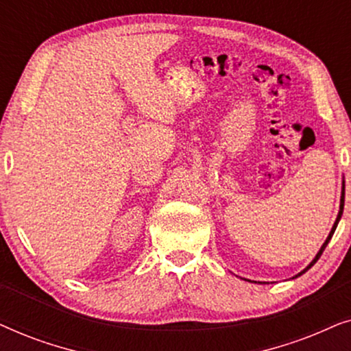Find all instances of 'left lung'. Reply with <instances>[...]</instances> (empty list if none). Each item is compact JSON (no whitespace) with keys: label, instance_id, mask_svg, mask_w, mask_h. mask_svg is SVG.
<instances>
[{"label":"left lung","instance_id":"1","mask_svg":"<svg viewBox=\"0 0 351 351\" xmlns=\"http://www.w3.org/2000/svg\"><path fill=\"white\" fill-rule=\"evenodd\" d=\"M343 203H345V182L342 180V195H340V208H339V214H337V219H335V222H334V225H332V228H330V232H329V234H328V238H326V241L323 243V246H321V249L318 251V254H316L315 256V258L313 261H311L308 265H306L304 270H302L300 273H297V275L294 276V278H297V276H300V275H304V273L306 271V270H310L311 267L315 265L316 263V261H318V258L321 257V254H323V251L326 249V246H328V243L330 241V238H332V234H334V232H335V228H337V225H339V220H340V217H342V214H343Z\"/></svg>","mask_w":351,"mask_h":351}]
</instances>
